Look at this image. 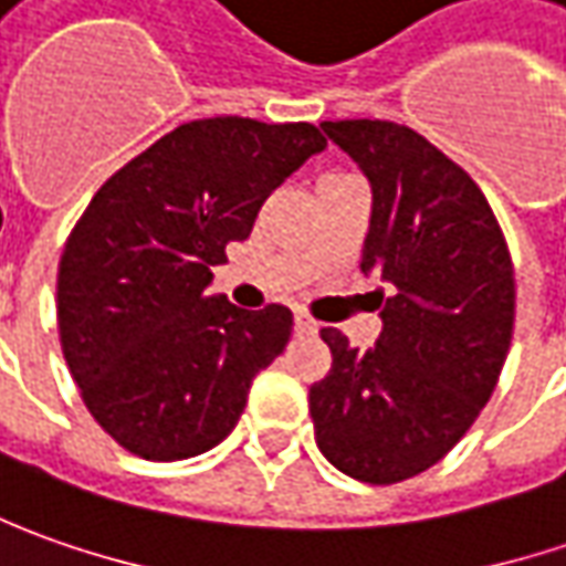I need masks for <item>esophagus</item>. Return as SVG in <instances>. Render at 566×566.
<instances>
[{
    "mask_svg": "<svg viewBox=\"0 0 566 566\" xmlns=\"http://www.w3.org/2000/svg\"><path fill=\"white\" fill-rule=\"evenodd\" d=\"M294 328H297L301 335H310V332H316L319 325H316V319H310L306 313H297V316H294Z\"/></svg>",
    "mask_w": 566,
    "mask_h": 566,
    "instance_id": "1",
    "label": "esophagus"
}]
</instances>
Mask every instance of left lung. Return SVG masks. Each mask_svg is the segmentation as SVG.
Instances as JSON below:
<instances>
[{"label":"left lung","mask_w":566,"mask_h":566,"mask_svg":"<svg viewBox=\"0 0 566 566\" xmlns=\"http://www.w3.org/2000/svg\"><path fill=\"white\" fill-rule=\"evenodd\" d=\"M322 130L369 178L360 269L395 291L379 297L376 347L322 328L332 369L310 388V417L332 467L391 485L439 463L492 398L514 335V263L476 181L413 127Z\"/></svg>","instance_id":"obj_1"}]
</instances>
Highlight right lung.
<instances>
[{
  "mask_svg": "<svg viewBox=\"0 0 566 566\" xmlns=\"http://www.w3.org/2000/svg\"><path fill=\"white\" fill-rule=\"evenodd\" d=\"M325 149L310 122L200 118L159 137L93 193L55 287L59 342L90 417L144 460L197 458L238 426L247 391L284 350L282 303L209 297L224 247Z\"/></svg>",
  "mask_w": 566,
  "mask_h": 566,
  "instance_id": "right-lung-1",
  "label": "right lung"
}]
</instances>
